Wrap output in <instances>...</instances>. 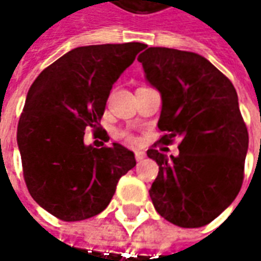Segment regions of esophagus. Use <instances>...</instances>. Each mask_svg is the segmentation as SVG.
<instances>
[{
    "mask_svg": "<svg viewBox=\"0 0 261 261\" xmlns=\"http://www.w3.org/2000/svg\"><path fill=\"white\" fill-rule=\"evenodd\" d=\"M135 158H136V161H142L144 158H145V152L144 151H135Z\"/></svg>",
    "mask_w": 261,
    "mask_h": 261,
    "instance_id": "esophagus-1",
    "label": "esophagus"
}]
</instances>
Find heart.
Returning a JSON list of instances; mask_svg holds the SVG:
<instances>
[{
    "label": "heart",
    "instance_id": "obj_1",
    "mask_svg": "<svg viewBox=\"0 0 261 261\" xmlns=\"http://www.w3.org/2000/svg\"><path fill=\"white\" fill-rule=\"evenodd\" d=\"M116 136L119 138V139H122V141H125L126 144H130V145H136L138 142H139V139L136 138L135 135H132L130 132H127V130H119Z\"/></svg>",
    "mask_w": 261,
    "mask_h": 261
}]
</instances>
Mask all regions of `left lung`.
I'll list each match as a JSON object with an SVG mask.
<instances>
[{
  "instance_id": "obj_1",
  "label": "left lung",
  "mask_w": 261,
  "mask_h": 261,
  "mask_svg": "<svg viewBox=\"0 0 261 261\" xmlns=\"http://www.w3.org/2000/svg\"><path fill=\"white\" fill-rule=\"evenodd\" d=\"M138 61L163 98L158 142L180 141L177 156L168 158L156 144L146 151L160 167L151 200L174 225H207L232 203L244 180L248 132L236 88L193 52L148 47Z\"/></svg>"
}]
</instances>
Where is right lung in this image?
<instances>
[{"label":"right lung","instance_id":"right-lung-1","mask_svg":"<svg viewBox=\"0 0 261 261\" xmlns=\"http://www.w3.org/2000/svg\"><path fill=\"white\" fill-rule=\"evenodd\" d=\"M144 47L138 42L75 47L45 68L27 93L17 126L25 186L62 221L103 212L119 178L136 166L134 152L120 144L87 146L84 132L103 129L110 90Z\"/></svg>","mask_w":261,"mask_h":261}]
</instances>
